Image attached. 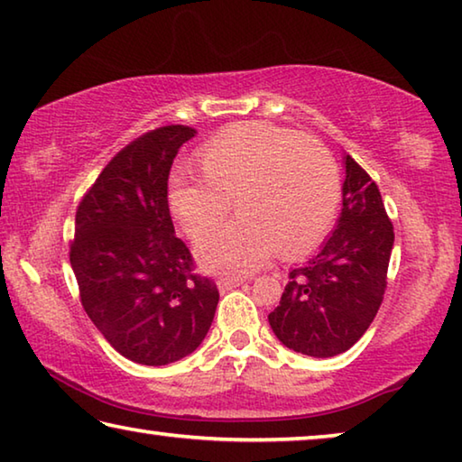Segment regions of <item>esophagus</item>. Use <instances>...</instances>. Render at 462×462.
I'll return each mask as SVG.
<instances>
[{
  "label": "esophagus",
  "mask_w": 462,
  "mask_h": 462,
  "mask_svg": "<svg viewBox=\"0 0 462 462\" xmlns=\"http://www.w3.org/2000/svg\"><path fill=\"white\" fill-rule=\"evenodd\" d=\"M216 285H217V289H220V291H230V289L242 285V279H238V277H222V279H217Z\"/></svg>",
  "instance_id": "esophagus-1"
}]
</instances>
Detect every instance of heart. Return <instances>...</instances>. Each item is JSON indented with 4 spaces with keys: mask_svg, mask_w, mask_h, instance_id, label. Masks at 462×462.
<instances>
[{
    "mask_svg": "<svg viewBox=\"0 0 462 462\" xmlns=\"http://www.w3.org/2000/svg\"><path fill=\"white\" fill-rule=\"evenodd\" d=\"M199 169L203 177L177 171L169 181V208L187 236L221 221L230 200L241 214L195 246L212 273H253L275 253L297 259L330 232L338 214V167L310 136L240 124L203 146Z\"/></svg>",
    "mask_w": 462,
    "mask_h": 462,
    "instance_id": "obj_1",
    "label": "heart"
}]
</instances>
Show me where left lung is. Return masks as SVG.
<instances>
[{"label": "left lung", "instance_id": "obj_1", "mask_svg": "<svg viewBox=\"0 0 462 462\" xmlns=\"http://www.w3.org/2000/svg\"><path fill=\"white\" fill-rule=\"evenodd\" d=\"M342 165L346 177L334 230L308 263L289 271L279 306L269 314L287 348L316 358L346 353L371 326L395 238L373 179L346 152Z\"/></svg>", "mask_w": 462, "mask_h": 462}]
</instances>
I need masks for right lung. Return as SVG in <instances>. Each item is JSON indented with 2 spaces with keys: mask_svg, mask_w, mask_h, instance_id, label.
I'll list each match as a JSON object with an SVG mask.
<instances>
[{
  "mask_svg": "<svg viewBox=\"0 0 462 462\" xmlns=\"http://www.w3.org/2000/svg\"><path fill=\"white\" fill-rule=\"evenodd\" d=\"M195 134L189 126H162L136 138L101 171L75 216L71 269L83 308L138 365L191 355L220 300L214 281L191 273V253L169 214V171Z\"/></svg>",
  "mask_w": 462,
  "mask_h": 462,
  "instance_id": "add662e5",
  "label": "right lung"
}]
</instances>
